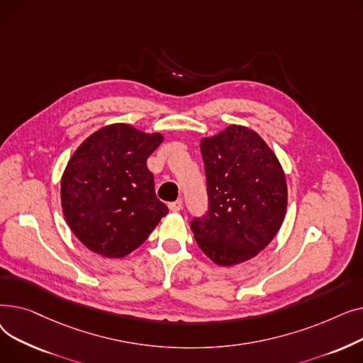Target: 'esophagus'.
Here are the masks:
<instances>
[{
  "mask_svg": "<svg viewBox=\"0 0 363 363\" xmlns=\"http://www.w3.org/2000/svg\"><path fill=\"white\" fill-rule=\"evenodd\" d=\"M169 208L172 212H179L182 208V200H177V201L169 203Z\"/></svg>",
  "mask_w": 363,
  "mask_h": 363,
  "instance_id": "34e87169",
  "label": "esophagus"
}]
</instances>
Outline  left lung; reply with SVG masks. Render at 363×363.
Listing matches in <instances>:
<instances>
[{"label":"left lung","mask_w":363,"mask_h":363,"mask_svg":"<svg viewBox=\"0 0 363 363\" xmlns=\"http://www.w3.org/2000/svg\"><path fill=\"white\" fill-rule=\"evenodd\" d=\"M208 211L191 220L203 253L219 266L255 257L287 212V182L275 152L249 128L231 125L203 138Z\"/></svg>","instance_id":"obj_1"}]
</instances>
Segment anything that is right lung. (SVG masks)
I'll return each instance as SVG.
<instances>
[{
    "mask_svg": "<svg viewBox=\"0 0 363 363\" xmlns=\"http://www.w3.org/2000/svg\"><path fill=\"white\" fill-rule=\"evenodd\" d=\"M162 141V133L113 123L73 152L62 177V207L70 230L91 252L123 257L167 215L147 169Z\"/></svg>",
    "mask_w": 363,
    "mask_h": 363,
    "instance_id": "obj_1",
    "label": "right lung"
}]
</instances>
